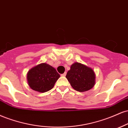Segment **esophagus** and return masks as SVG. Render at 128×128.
Masks as SVG:
<instances>
[{
    "mask_svg": "<svg viewBox=\"0 0 128 128\" xmlns=\"http://www.w3.org/2000/svg\"><path fill=\"white\" fill-rule=\"evenodd\" d=\"M66 75V72H65L64 74H61V76H65Z\"/></svg>",
    "mask_w": 128,
    "mask_h": 128,
    "instance_id": "1",
    "label": "esophagus"
}]
</instances>
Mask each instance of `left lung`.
<instances>
[{"label": "left lung", "instance_id": "1", "mask_svg": "<svg viewBox=\"0 0 128 128\" xmlns=\"http://www.w3.org/2000/svg\"><path fill=\"white\" fill-rule=\"evenodd\" d=\"M66 78L72 88L80 92L90 90L96 82V75L94 70L78 62L74 63L70 66Z\"/></svg>", "mask_w": 128, "mask_h": 128}]
</instances>
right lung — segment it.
I'll return each instance as SVG.
<instances>
[{
  "instance_id": "right-lung-1",
  "label": "right lung",
  "mask_w": 128,
  "mask_h": 128,
  "mask_svg": "<svg viewBox=\"0 0 128 128\" xmlns=\"http://www.w3.org/2000/svg\"><path fill=\"white\" fill-rule=\"evenodd\" d=\"M60 75L54 68L42 63L32 68L27 74L28 84L32 89L44 93L53 88Z\"/></svg>"
}]
</instances>
